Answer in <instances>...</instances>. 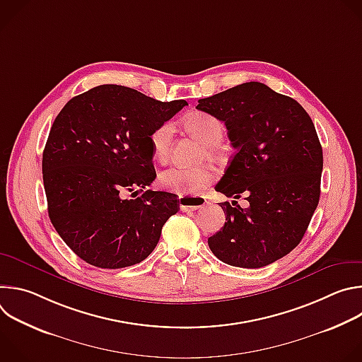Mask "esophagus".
<instances>
[{
    "label": "esophagus",
    "mask_w": 362,
    "mask_h": 362,
    "mask_svg": "<svg viewBox=\"0 0 362 362\" xmlns=\"http://www.w3.org/2000/svg\"><path fill=\"white\" fill-rule=\"evenodd\" d=\"M206 203L208 202H206L202 196H180L179 197L180 211H183V212L202 209V208H204Z\"/></svg>",
    "instance_id": "1"
}]
</instances>
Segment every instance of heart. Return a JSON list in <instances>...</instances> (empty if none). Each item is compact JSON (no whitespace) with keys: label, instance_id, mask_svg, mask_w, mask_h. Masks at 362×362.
Returning <instances> with one entry per match:
<instances>
[{"label":"heart","instance_id":"obj_1","mask_svg":"<svg viewBox=\"0 0 362 362\" xmlns=\"http://www.w3.org/2000/svg\"><path fill=\"white\" fill-rule=\"evenodd\" d=\"M183 126L190 134H193L203 144H206L204 154L209 153V156H214L216 153V146H219L223 140V123L208 113H190L183 119ZM173 133V123L165 122L154 129L148 136L153 156L160 163L168 162L170 156ZM215 179L216 172L211 166H173L159 175V185L165 190L176 193L179 196H196L199 192L211 186Z\"/></svg>","mask_w":362,"mask_h":362}]
</instances>
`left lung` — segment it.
<instances>
[{"mask_svg": "<svg viewBox=\"0 0 362 362\" xmlns=\"http://www.w3.org/2000/svg\"><path fill=\"white\" fill-rule=\"evenodd\" d=\"M196 109L222 120L236 148L215 189L249 202L246 209L221 203L226 222L208 239L211 250L238 268L281 259L299 245L320 202L324 158L311 117L257 81L200 98Z\"/></svg>", "mask_w": 362, "mask_h": 362, "instance_id": "left-lung-1", "label": "left lung"}]
</instances>
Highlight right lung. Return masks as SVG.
Here are the masks:
<instances>
[{
    "instance_id": "1",
    "label": "right lung",
    "mask_w": 362,
    "mask_h": 362,
    "mask_svg": "<svg viewBox=\"0 0 362 362\" xmlns=\"http://www.w3.org/2000/svg\"><path fill=\"white\" fill-rule=\"evenodd\" d=\"M186 105L103 84L59 113L42 151V180L49 221L80 259L119 269L156 247L179 199L148 189L156 177L148 136ZM127 191L142 194L126 199Z\"/></svg>"
}]
</instances>
